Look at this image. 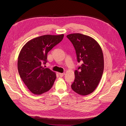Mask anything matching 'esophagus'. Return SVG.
<instances>
[{
    "label": "esophagus",
    "mask_w": 126,
    "mask_h": 126,
    "mask_svg": "<svg viewBox=\"0 0 126 126\" xmlns=\"http://www.w3.org/2000/svg\"><path fill=\"white\" fill-rule=\"evenodd\" d=\"M64 75H65V73H59V76L61 77H63L64 76Z\"/></svg>",
    "instance_id": "34e87169"
}]
</instances>
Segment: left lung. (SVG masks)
I'll return each instance as SVG.
<instances>
[{"label": "left lung", "mask_w": 126, "mask_h": 126, "mask_svg": "<svg viewBox=\"0 0 126 126\" xmlns=\"http://www.w3.org/2000/svg\"><path fill=\"white\" fill-rule=\"evenodd\" d=\"M66 37L74 46L78 62L82 63L75 71V79L71 88L79 94L88 95L97 87L103 74L102 48L94 39L88 36L75 33Z\"/></svg>", "instance_id": "8db88e82"}]
</instances>
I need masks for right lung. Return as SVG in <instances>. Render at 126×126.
Wrapping results in <instances>:
<instances>
[{
    "instance_id": "1",
    "label": "right lung",
    "mask_w": 126,
    "mask_h": 126,
    "mask_svg": "<svg viewBox=\"0 0 126 126\" xmlns=\"http://www.w3.org/2000/svg\"><path fill=\"white\" fill-rule=\"evenodd\" d=\"M64 35H46L32 39L22 48L18 58V70L22 80L32 94H41L52 87L55 72L43 65L47 62V53L60 42Z\"/></svg>"
}]
</instances>
